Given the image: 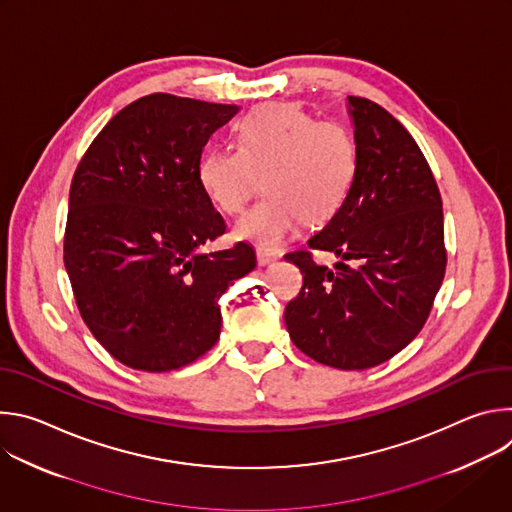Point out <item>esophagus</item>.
Listing matches in <instances>:
<instances>
[{"mask_svg": "<svg viewBox=\"0 0 512 512\" xmlns=\"http://www.w3.org/2000/svg\"><path fill=\"white\" fill-rule=\"evenodd\" d=\"M273 261H277V255H275V253L257 249V263H259V265H269V263H273Z\"/></svg>", "mask_w": 512, "mask_h": 512, "instance_id": "obj_1", "label": "esophagus"}]
</instances>
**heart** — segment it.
<instances>
[{"label":"heart","mask_w":512,"mask_h":512,"mask_svg":"<svg viewBox=\"0 0 512 512\" xmlns=\"http://www.w3.org/2000/svg\"><path fill=\"white\" fill-rule=\"evenodd\" d=\"M237 139L239 148H208L196 178L225 214H239L263 178L267 196L235 227L237 239L263 251H277L304 221H330L354 188L358 141L340 121L316 119L294 103H267L237 123Z\"/></svg>","instance_id":"1"}]
</instances>
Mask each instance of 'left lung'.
I'll return each mask as SVG.
<instances>
[{
    "label": "left lung",
    "mask_w": 512,
    "mask_h": 512,
    "mask_svg": "<svg viewBox=\"0 0 512 512\" xmlns=\"http://www.w3.org/2000/svg\"><path fill=\"white\" fill-rule=\"evenodd\" d=\"M360 166L354 188L310 249L287 253L304 285L285 308L291 342L342 371L377 367L423 328L446 273L442 196L411 133L381 105L348 97Z\"/></svg>",
    "instance_id": "left-lung-1"
}]
</instances>
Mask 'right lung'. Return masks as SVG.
<instances>
[{
    "instance_id": "1",
    "label": "right lung",
    "mask_w": 512,
    "mask_h": 512,
    "mask_svg": "<svg viewBox=\"0 0 512 512\" xmlns=\"http://www.w3.org/2000/svg\"><path fill=\"white\" fill-rule=\"evenodd\" d=\"M168 93L121 109L93 139L70 184L64 267L79 312L125 367L176 371L221 336V298L255 269L247 243L202 253L227 225L196 166L237 115Z\"/></svg>"
}]
</instances>
